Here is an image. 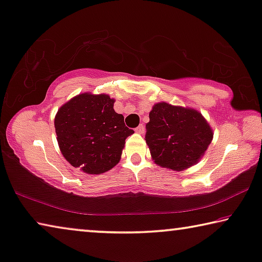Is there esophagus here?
Segmentation results:
<instances>
[{
	"label": "esophagus",
	"mask_w": 262,
	"mask_h": 262,
	"mask_svg": "<svg viewBox=\"0 0 262 262\" xmlns=\"http://www.w3.org/2000/svg\"><path fill=\"white\" fill-rule=\"evenodd\" d=\"M135 132L139 133V134H143V132H144V126H143V124H140L139 127H136Z\"/></svg>",
	"instance_id": "34e87169"
}]
</instances>
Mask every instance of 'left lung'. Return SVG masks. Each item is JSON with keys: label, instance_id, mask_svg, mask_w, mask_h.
I'll return each mask as SVG.
<instances>
[{"label": "left lung", "instance_id": "left-lung-1", "mask_svg": "<svg viewBox=\"0 0 262 262\" xmlns=\"http://www.w3.org/2000/svg\"><path fill=\"white\" fill-rule=\"evenodd\" d=\"M146 142L156 165L173 170L194 166L213 140V130L201 113L160 102L149 113Z\"/></svg>", "mask_w": 262, "mask_h": 262}]
</instances>
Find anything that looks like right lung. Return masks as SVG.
<instances>
[{
	"label": "right lung",
	"mask_w": 262,
	"mask_h": 262,
	"mask_svg": "<svg viewBox=\"0 0 262 262\" xmlns=\"http://www.w3.org/2000/svg\"><path fill=\"white\" fill-rule=\"evenodd\" d=\"M107 94H80L57 111L55 132L58 147L70 165L87 174H102L116 166L126 139L134 130L114 111Z\"/></svg>",
	"instance_id": "1"
}]
</instances>
